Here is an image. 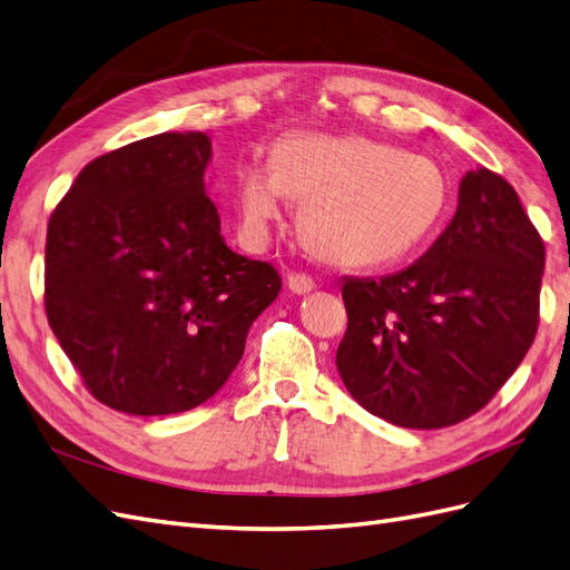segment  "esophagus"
<instances>
[{"label": "esophagus", "instance_id": "34e87169", "mask_svg": "<svg viewBox=\"0 0 570 570\" xmlns=\"http://www.w3.org/2000/svg\"><path fill=\"white\" fill-rule=\"evenodd\" d=\"M287 287L295 292V295H306V292H312L316 287L312 275L306 273H289L287 275Z\"/></svg>", "mask_w": 570, "mask_h": 570}]
</instances>
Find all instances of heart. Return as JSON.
Instances as JSON below:
<instances>
[{
  "label": "heart",
  "instance_id": "1",
  "mask_svg": "<svg viewBox=\"0 0 570 570\" xmlns=\"http://www.w3.org/2000/svg\"><path fill=\"white\" fill-rule=\"evenodd\" d=\"M450 185L423 154L364 135L297 130L271 149V164L239 170L237 204L245 230L266 237L285 197L302 204L299 230L323 262L375 268L416 249L440 220Z\"/></svg>",
  "mask_w": 570,
  "mask_h": 570
}]
</instances>
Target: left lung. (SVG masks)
<instances>
[{"mask_svg": "<svg viewBox=\"0 0 570 570\" xmlns=\"http://www.w3.org/2000/svg\"><path fill=\"white\" fill-rule=\"evenodd\" d=\"M544 243L515 189L469 170L450 226L416 264L347 278L335 364L354 400L394 425L433 430L485 406L538 333Z\"/></svg>", "mask_w": 570, "mask_h": 570, "instance_id": "8db88e82", "label": "left lung"}]
</instances>
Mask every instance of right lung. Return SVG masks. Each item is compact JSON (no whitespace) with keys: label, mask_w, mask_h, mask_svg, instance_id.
I'll return each mask as SVG.
<instances>
[{"label":"right lung","mask_w":570,"mask_h":570,"mask_svg":"<svg viewBox=\"0 0 570 570\" xmlns=\"http://www.w3.org/2000/svg\"><path fill=\"white\" fill-rule=\"evenodd\" d=\"M204 132H161L85 166L49 216L45 312L97 402L166 416L214 396L283 281L226 247Z\"/></svg>","instance_id":"obj_1"}]
</instances>
